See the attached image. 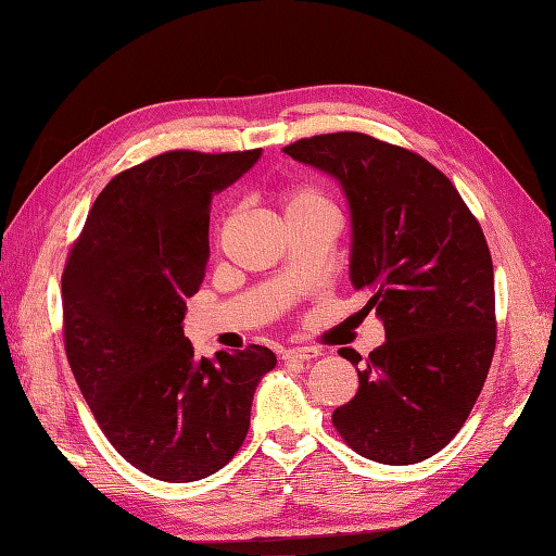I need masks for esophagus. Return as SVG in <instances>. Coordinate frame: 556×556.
<instances>
[{
	"label": "esophagus",
	"mask_w": 556,
	"mask_h": 556,
	"mask_svg": "<svg viewBox=\"0 0 556 556\" xmlns=\"http://www.w3.org/2000/svg\"><path fill=\"white\" fill-rule=\"evenodd\" d=\"M317 356H323V351L311 349V346H293L285 351V361H311Z\"/></svg>",
	"instance_id": "obj_1"
}]
</instances>
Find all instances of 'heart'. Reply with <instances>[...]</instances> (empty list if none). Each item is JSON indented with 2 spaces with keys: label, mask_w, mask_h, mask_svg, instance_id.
I'll return each mask as SVG.
<instances>
[{
  "label": "heart",
  "mask_w": 556,
  "mask_h": 556,
  "mask_svg": "<svg viewBox=\"0 0 556 556\" xmlns=\"http://www.w3.org/2000/svg\"><path fill=\"white\" fill-rule=\"evenodd\" d=\"M308 210H334V207L317 186L296 184V186L287 188L285 215H296V212H308Z\"/></svg>",
  "instance_id": "1"
}]
</instances>
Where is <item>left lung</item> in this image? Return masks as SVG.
Here are the masks:
<instances>
[{
	"mask_svg": "<svg viewBox=\"0 0 556 556\" xmlns=\"http://www.w3.org/2000/svg\"><path fill=\"white\" fill-rule=\"evenodd\" d=\"M339 181L351 217L349 279L384 325L358 368V392L332 416L353 452L408 466L440 452L466 422L494 353V271L480 224L428 160L365 134L285 148Z\"/></svg>",
	"mask_w": 556,
	"mask_h": 556,
	"instance_id": "left-lung-1",
	"label": "left lung"
}]
</instances>
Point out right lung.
Listing matches in <instances>:
<instances>
[{"label": "right lung", "instance_id": "1", "mask_svg": "<svg viewBox=\"0 0 556 556\" xmlns=\"http://www.w3.org/2000/svg\"><path fill=\"white\" fill-rule=\"evenodd\" d=\"M260 155L174 150L122 172L66 263L68 365L104 437L150 478L193 482L227 466L277 365L257 344L200 358L184 334L186 299L205 279L212 198Z\"/></svg>", "mask_w": 556, "mask_h": 556}]
</instances>
